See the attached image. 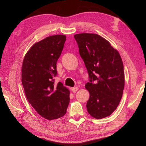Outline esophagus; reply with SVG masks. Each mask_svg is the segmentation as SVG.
Masks as SVG:
<instances>
[{
	"label": "esophagus",
	"instance_id": "1",
	"mask_svg": "<svg viewBox=\"0 0 146 146\" xmlns=\"http://www.w3.org/2000/svg\"><path fill=\"white\" fill-rule=\"evenodd\" d=\"M70 90H71L72 92H76V91H78V87H74V88H70Z\"/></svg>",
	"mask_w": 146,
	"mask_h": 146
}]
</instances>
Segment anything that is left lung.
I'll list each match as a JSON object with an SVG mask.
<instances>
[{"instance_id": "obj_1", "label": "left lung", "mask_w": 146, "mask_h": 146, "mask_svg": "<svg viewBox=\"0 0 146 146\" xmlns=\"http://www.w3.org/2000/svg\"><path fill=\"white\" fill-rule=\"evenodd\" d=\"M79 54L89 76L85 88L90 92L88 112L96 119L111 115L122 98L125 78L121 57L117 50L100 35H74Z\"/></svg>"}]
</instances>
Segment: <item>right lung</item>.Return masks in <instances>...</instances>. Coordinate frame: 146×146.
Here are the masks:
<instances>
[{
	"mask_svg": "<svg viewBox=\"0 0 146 146\" xmlns=\"http://www.w3.org/2000/svg\"><path fill=\"white\" fill-rule=\"evenodd\" d=\"M66 36L54 35L35 43L26 54L22 66V83L29 103L48 120L63 116L69 103V91L55 83L56 62Z\"/></svg>",
	"mask_w": 146,
	"mask_h": 146,
	"instance_id": "right-lung-1",
	"label": "right lung"
}]
</instances>
